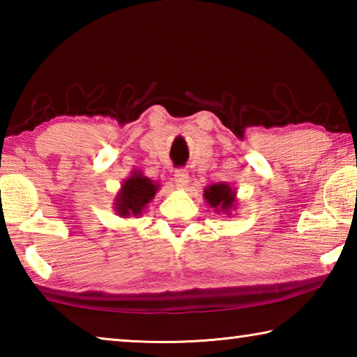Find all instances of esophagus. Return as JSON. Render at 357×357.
<instances>
[{
    "instance_id": "34e87169",
    "label": "esophagus",
    "mask_w": 357,
    "mask_h": 357,
    "mask_svg": "<svg viewBox=\"0 0 357 357\" xmlns=\"http://www.w3.org/2000/svg\"><path fill=\"white\" fill-rule=\"evenodd\" d=\"M174 184H176L178 187H185L187 184H189V172L184 170V168H178L176 172H174Z\"/></svg>"
}]
</instances>
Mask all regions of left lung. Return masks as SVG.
<instances>
[{
	"label": "left lung",
	"mask_w": 357,
	"mask_h": 357,
	"mask_svg": "<svg viewBox=\"0 0 357 357\" xmlns=\"http://www.w3.org/2000/svg\"><path fill=\"white\" fill-rule=\"evenodd\" d=\"M204 200L214 208L215 213H229L236 203V192L225 183L213 184L204 189Z\"/></svg>",
	"instance_id": "obj_1"
}]
</instances>
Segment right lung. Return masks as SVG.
<instances>
[{
	"label": "right lung",
	"instance_id": "1",
	"mask_svg": "<svg viewBox=\"0 0 357 357\" xmlns=\"http://www.w3.org/2000/svg\"><path fill=\"white\" fill-rule=\"evenodd\" d=\"M157 189L154 181L134 172L121 185V190L114 198V211L121 217H137L143 213L146 204L153 200Z\"/></svg>",
	"mask_w": 357,
	"mask_h": 357
}]
</instances>
